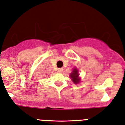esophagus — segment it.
<instances>
[{
    "label": "esophagus",
    "mask_w": 125,
    "mask_h": 125,
    "mask_svg": "<svg viewBox=\"0 0 125 125\" xmlns=\"http://www.w3.org/2000/svg\"><path fill=\"white\" fill-rule=\"evenodd\" d=\"M58 71V73H62V72L63 71V69H62V68H59V69H58V71Z\"/></svg>",
    "instance_id": "esophagus-1"
}]
</instances>
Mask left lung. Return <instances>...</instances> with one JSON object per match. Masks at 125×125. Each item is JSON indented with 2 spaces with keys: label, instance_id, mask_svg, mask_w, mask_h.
I'll use <instances>...</instances> for the list:
<instances>
[{
  "label": "left lung",
  "instance_id": "1",
  "mask_svg": "<svg viewBox=\"0 0 125 125\" xmlns=\"http://www.w3.org/2000/svg\"><path fill=\"white\" fill-rule=\"evenodd\" d=\"M70 77L72 81L74 82L75 84L79 83L80 81H81V79L79 78V74L78 70L77 68H74L73 69V71L70 74Z\"/></svg>",
  "mask_w": 125,
  "mask_h": 125
}]
</instances>
